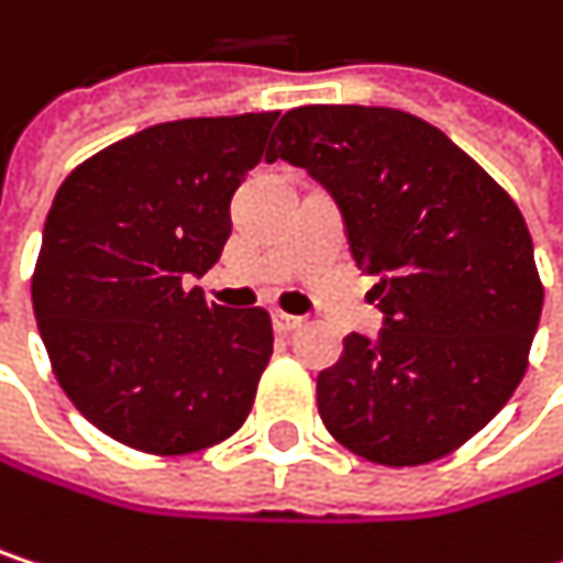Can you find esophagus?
Wrapping results in <instances>:
<instances>
[{
	"label": "esophagus",
	"mask_w": 563,
	"mask_h": 563,
	"mask_svg": "<svg viewBox=\"0 0 563 563\" xmlns=\"http://www.w3.org/2000/svg\"><path fill=\"white\" fill-rule=\"evenodd\" d=\"M306 319L302 316H289V312H283V309H274V329L277 332H292V329H299Z\"/></svg>",
	"instance_id": "obj_1"
}]
</instances>
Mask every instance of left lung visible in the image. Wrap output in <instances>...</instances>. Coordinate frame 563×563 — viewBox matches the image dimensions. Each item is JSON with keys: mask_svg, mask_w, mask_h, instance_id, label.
<instances>
[{"mask_svg": "<svg viewBox=\"0 0 563 563\" xmlns=\"http://www.w3.org/2000/svg\"><path fill=\"white\" fill-rule=\"evenodd\" d=\"M286 159L339 201L378 277V342L349 335L316 382L325 430L378 466H423L476 437L528 372L544 286L506 188L427 120L391 107H296Z\"/></svg>", "mask_w": 563, "mask_h": 563, "instance_id": "1", "label": "left lung"}]
</instances>
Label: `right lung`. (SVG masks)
I'll list each match as a JSON object with an SVG mask.
<instances>
[{"label": "right lung", "instance_id": "1", "mask_svg": "<svg viewBox=\"0 0 563 563\" xmlns=\"http://www.w3.org/2000/svg\"><path fill=\"white\" fill-rule=\"evenodd\" d=\"M280 113L195 117L133 133L70 172L45 221L32 306L60 391L153 456L208 450L251 413L271 312L205 299L231 195Z\"/></svg>", "mask_w": 563, "mask_h": 563}]
</instances>
